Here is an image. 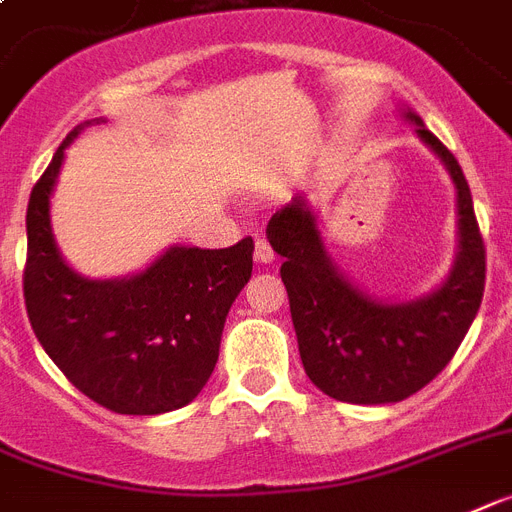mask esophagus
<instances>
[{
    "label": "esophagus",
    "instance_id": "34e87169",
    "mask_svg": "<svg viewBox=\"0 0 512 512\" xmlns=\"http://www.w3.org/2000/svg\"><path fill=\"white\" fill-rule=\"evenodd\" d=\"M253 256H256V261H259V264H272L274 251H272V246H269V240L256 238V251H253Z\"/></svg>",
    "mask_w": 512,
    "mask_h": 512
}]
</instances>
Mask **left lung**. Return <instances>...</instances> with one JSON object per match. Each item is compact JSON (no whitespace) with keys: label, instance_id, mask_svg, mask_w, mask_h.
Returning <instances> with one entry per match:
<instances>
[{"label":"left lung","instance_id":"obj_1","mask_svg":"<svg viewBox=\"0 0 512 512\" xmlns=\"http://www.w3.org/2000/svg\"><path fill=\"white\" fill-rule=\"evenodd\" d=\"M405 120L442 159L458 190V256L434 293L405 303L363 293L332 264L303 196L266 225V238L285 259L280 274L303 369L340 403H398L426 387L455 356L484 295L487 251L463 170L418 114L405 112Z\"/></svg>","mask_w":512,"mask_h":512}]
</instances>
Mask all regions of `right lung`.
I'll return each mask as SVG.
<instances>
[{
    "mask_svg": "<svg viewBox=\"0 0 512 512\" xmlns=\"http://www.w3.org/2000/svg\"><path fill=\"white\" fill-rule=\"evenodd\" d=\"M88 125L67 135L31 190L25 311L46 356L86 398L114 413L159 416L209 382L227 311L251 280L253 240L217 251L172 246L122 280L70 269L54 243L49 198L65 149Z\"/></svg>",
    "mask_w": 512,
    "mask_h": 512,
    "instance_id": "obj_1",
    "label": "right lung"
}]
</instances>
